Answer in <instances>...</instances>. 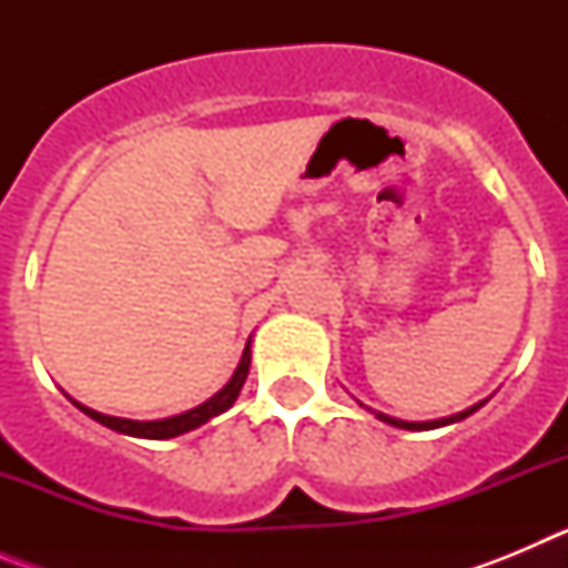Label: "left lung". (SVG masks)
<instances>
[{
	"mask_svg": "<svg viewBox=\"0 0 568 568\" xmlns=\"http://www.w3.org/2000/svg\"><path fill=\"white\" fill-rule=\"evenodd\" d=\"M478 406H480V404H478ZM478 406H471V409H466V413H458V415H453V418H440V420H426V424H409V420H398V418H389V415H381V413H378V418H381V420H386V424H393V426H398V429H435V426H446V424H455V420L466 418V415H471V413H475V409H478Z\"/></svg>",
	"mask_w": 568,
	"mask_h": 568,
	"instance_id": "1",
	"label": "left lung"
}]
</instances>
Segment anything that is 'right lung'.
<instances>
[{"mask_svg":"<svg viewBox=\"0 0 568 568\" xmlns=\"http://www.w3.org/2000/svg\"><path fill=\"white\" fill-rule=\"evenodd\" d=\"M250 358H253V355H250V344H247L244 346V355H241V361H239V369H235L233 378L227 381V386H224L222 393H215L213 398L204 400L202 406H195V409H190V413L173 415V418L128 420V418H113V415L93 413V409H88V406H82V404H77V406L82 409L84 415H90V418L99 420V424L110 426V429H115V433L133 435V438H150V440L175 438V435H184V433H190V429H195V426L207 424L210 418L222 415L224 409H230V406H233V400L239 398V393H241V386H244V381H247Z\"/></svg>","mask_w":568,"mask_h":568,"instance_id":"add662e5","label":"right lung"}]
</instances>
